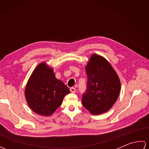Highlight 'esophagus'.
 Returning <instances> with one entry per match:
<instances>
[{"mask_svg": "<svg viewBox=\"0 0 149 149\" xmlns=\"http://www.w3.org/2000/svg\"><path fill=\"white\" fill-rule=\"evenodd\" d=\"M70 92H72L73 93H75V92H76V90H75V88H71L70 89Z\"/></svg>", "mask_w": 149, "mask_h": 149, "instance_id": "1", "label": "esophagus"}]
</instances>
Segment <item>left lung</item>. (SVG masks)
Segmentation results:
<instances>
[{"instance_id": "8db88e82", "label": "left lung", "mask_w": 149, "mask_h": 149, "mask_svg": "<svg viewBox=\"0 0 149 149\" xmlns=\"http://www.w3.org/2000/svg\"><path fill=\"white\" fill-rule=\"evenodd\" d=\"M85 69L88 82L86 91L82 97L83 106L94 115L107 112L119 96L121 85L118 74L108 61L95 54Z\"/></svg>"}]
</instances>
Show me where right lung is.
<instances>
[{
	"mask_svg": "<svg viewBox=\"0 0 149 149\" xmlns=\"http://www.w3.org/2000/svg\"><path fill=\"white\" fill-rule=\"evenodd\" d=\"M68 93V87L56 77L53 68L45 62L34 70L25 89L30 108L38 115L45 116L52 115Z\"/></svg>",
	"mask_w": 149,
	"mask_h": 149,
	"instance_id": "1",
	"label": "right lung"
}]
</instances>
